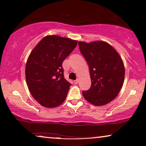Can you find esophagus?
Instances as JSON below:
<instances>
[{
  "instance_id": "obj_1",
  "label": "esophagus",
  "mask_w": 146,
  "mask_h": 146,
  "mask_svg": "<svg viewBox=\"0 0 146 146\" xmlns=\"http://www.w3.org/2000/svg\"><path fill=\"white\" fill-rule=\"evenodd\" d=\"M74 84H77L79 82V79H76V80L74 81Z\"/></svg>"
}]
</instances>
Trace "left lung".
I'll list each match as a JSON object with an SVG mask.
<instances>
[{"label": "left lung", "instance_id": "1", "mask_svg": "<svg viewBox=\"0 0 146 146\" xmlns=\"http://www.w3.org/2000/svg\"><path fill=\"white\" fill-rule=\"evenodd\" d=\"M79 48L89 66L91 87L83 91L84 98L100 106L114 100L122 87L125 68L117 52L104 41L78 42Z\"/></svg>", "mask_w": 146, "mask_h": 146}]
</instances>
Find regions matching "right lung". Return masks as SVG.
Returning a JSON list of instances; mask_svg holds the SVG:
<instances>
[{"label": "right lung", "mask_w": 146, "mask_h": 146, "mask_svg": "<svg viewBox=\"0 0 146 146\" xmlns=\"http://www.w3.org/2000/svg\"><path fill=\"white\" fill-rule=\"evenodd\" d=\"M77 44L68 38L48 35L30 54L26 81L31 95L42 106L55 108L65 100L71 84L64 78L62 64Z\"/></svg>", "instance_id": "right-lung-1"}]
</instances>
